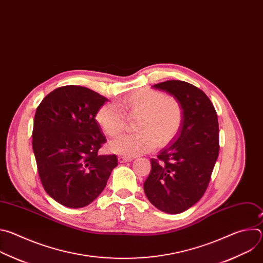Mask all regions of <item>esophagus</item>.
<instances>
[{"label": "esophagus", "instance_id": "obj_1", "mask_svg": "<svg viewBox=\"0 0 263 263\" xmlns=\"http://www.w3.org/2000/svg\"><path fill=\"white\" fill-rule=\"evenodd\" d=\"M132 158L131 157H127V156H119V161L122 162V163H125V162H128V161H131Z\"/></svg>", "mask_w": 263, "mask_h": 263}]
</instances>
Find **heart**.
<instances>
[{"mask_svg":"<svg viewBox=\"0 0 263 263\" xmlns=\"http://www.w3.org/2000/svg\"><path fill=\"white\" fill-rule=\"evenodd\" d=\"M119 107L129 118H138L135 124L137 133L123 136L110 143V149L117 154L132 157L151 152L157 145L170 143L178 134L183 109L174 97H164L160 91L140 89L125 97ZM96 121L106 135L116 137L126 126L123 112L114 104L99 108Z\"/></svg>","mask_w":263,"mask_h":263,"instance_id":"heart-1","label":"heart"}]
</instances>
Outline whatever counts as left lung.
<instances>
[{
	"label": "left lung",
	"mask_w": 263,
	"mask_h": 263,
	"mask_svg": "<svg viewBox=\"0 0 263 263\" xmlns=\"http://www.w3.org/2000/svg\"><path fill=\"white\" fill-rule=\"evenodd\" d=\"M153 87L180 102L183 121L173 142L151 159L143 191L157 209L176 214L194 206L207 190L219 151L217 115L209 98L193 84L171 80Z\"/></svg>",
	"instance_id": "left-lung-1"
}]
</instances>
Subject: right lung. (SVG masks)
Returning <instances> with one entry per match:
<instances>
[{"label": "right lung", "instance_id": "add662e5", "mask_svg": "<svg viewBox=\"0 0 263 263\" xmlns=\"http://www.w3.org/2000/svg\"><path fill=\"white\" fill-rule=\"evenodd\" d=\"M108 100L86 87L66 85L37 107L32 146L48 195L68 208H82L103 192L118 165L116 155H99L106 137L96 121Z\"/></svg>", "mask_w": 263, "mask_h": 263}]
</instances>
